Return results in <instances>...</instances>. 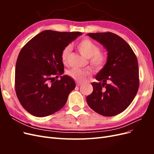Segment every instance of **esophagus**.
I'll use <instances>...</instances> for the list:
<instances>
[{
  "label": "esophagus",
  "instance_id": "obj_1",
  "mask_svg": "<svg viewBox=\"0 0 154 154\" xmlns=\"http://www.w3.org/2000/svg\"><path fill=\"white\" fill-rule=\"evenodd\" d=\"M83 84L82 83H80V82H76V85L77 86H80V85H82Z\"/></svg>",
  "mask_w": 154,
  "mask_h": 154
}]
</instances>
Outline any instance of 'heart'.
Wrapping results in <instances>:
<instances>
[{"instance_id":"b5f03b06","label":"heart","mask_w":154,"mask_h":154,"mask_svg":"<svg viewBox=\"0 0 154 154\" xmlns=\"http://www.w3.org/2000/svg\"><path fill=\"white\" fill-rule=\"evenodd\" d=\"M76 48L82 56L88 59L90 66L96 71H100L104 68L108 60L107 54L103 51H100L99 46L91 39L85 38L81 40L76 44ZM70 52V46H66L61 51L60 58L62 62L65 65L68 63ZM67 73L73 80L79 82H84L91 76V72L88 70L72 69Z\"/></svg>"}]
</instances>
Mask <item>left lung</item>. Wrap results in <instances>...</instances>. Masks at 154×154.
Wrapping results in <instances>:
<instances>
[{
  "mask_svg": "<svg viewBox=\"0 0 154 154\" xmlns=\"http://www.w3.org/2000/svg\"><path fill=\"white\" fill-rule=\"evenodd\" d=\"M108 51V60L92 83L93 92L87 97L91 108L100 115L114 116L132 103L139 86V67L136 54L122 37L111 32L87 34Z\"/></svg>",
  "mask_w": 154,
  "mask_h": 154,
  "instance_id": "left-lung-1",
  "label": "left lung"
}]
</instances>
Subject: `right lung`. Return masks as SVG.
<instances>
[{"instance_id": "add662e5", "label": "right lung", "mask_w": 154, "mask_h": 154, "mask_svg": "<svg viewBox=\"0 0 154 154\" xmlns=\"http://www.w3.org/2000/svg\"><path fill=\"white\" fill-rule=\"evenodd\" d=\"M82 35L81 32L45 30L31 39L18 56L15 88L24 109L36 117H45L61 109L76 87L69 76L55 80L64 71L62 50Z\"/></svg>"}]
</instances>
